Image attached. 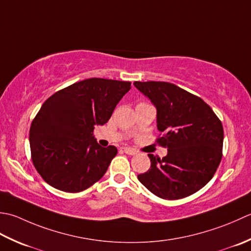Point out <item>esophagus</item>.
I'll return each mask as SVG.
<instances>
[{"label": "esophagus", "instance_id": "esophagus-1", "mask_svg": "<svg viewBox=\"0 0 251 251\" xmlns=\"http://www.w3.org/2000/svg\"><path fill=\"white\" fill-rule=\"evenodd\" d=\"M124 151L126 155H135L137 154V151L134 150V148H131V147H125Z\"/></svg>", "mask_w": 251, "mask_h": 251}]
</instances>
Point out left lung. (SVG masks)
<instances>
[{
  "label": "left lung",
  "instance_id": "1",
  "mask_svg": "<svg viewBox=\"0 0 251 251\" xmlns=\"http://www.w3.org/2000/svg\"><path fill=\"white\" fill-rule=\"evenodd\" d=\"M157 109V143L168 148L162 159L148 154L151 168L137 176L154 195L175 201L192 195L211 180L222 159L223 126L211 107L176 84L134 82Z\"/></svg>",
  "mask_w": 251,
  "mask_h": 251
}]
</instances>
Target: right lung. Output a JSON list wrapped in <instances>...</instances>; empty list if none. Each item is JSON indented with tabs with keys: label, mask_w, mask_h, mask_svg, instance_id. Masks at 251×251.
I'll return each instance as SVG.
<instances>
[{
	"label": "right lung",
	"mask_w": 251,
	"mask_h": 251,
	"mask_svg": "<svg viewBox=\"0 0 251 251\" xmlns=\"http://www.w3.org/2000/svg\"><path fill=\"white\" fill-rule=\"evenodd\" d=\"M131 82L91 78L56 92L44 101L29 132L31 159L50 186L82 192L100 180L118 151L101 147L93 135L103 126Z\"/></svg>",
	"instance_id": "1"
}]
</instances>
